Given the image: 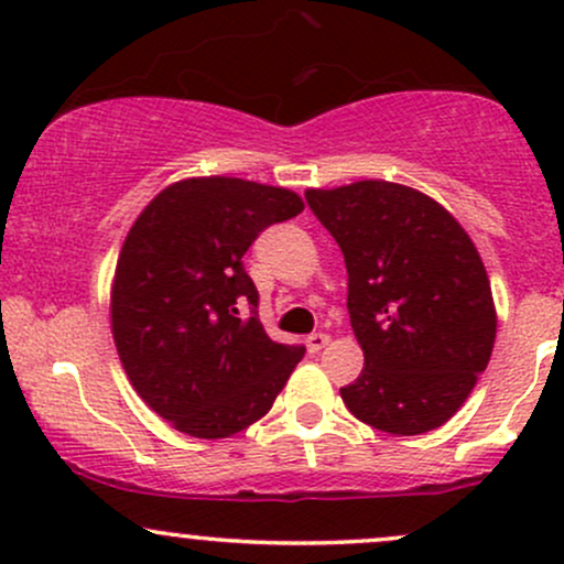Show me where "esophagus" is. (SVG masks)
Segmentation results:
<instances>
[{"label":"esophagus","mask_w":564,"mask_h":564,"mask_svg":"<svg viewBox=\"0 0 564 564\" xmlns=\"http://www.w3.org/2000/svg\"><path fill=\"white\" fill-rule=\"evenodd\" d=\"M328 341H332V336H328V334H310L304 345H307L310 352H321V349L326 347Z\"/></svg>","instance_id":"obj_1"}]
</instances>
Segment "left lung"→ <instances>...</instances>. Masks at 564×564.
<instances>
[{
  "label": "left lung",
  "mask_w": 564,
  "mask_h": 564,
  "mask_svg": "<svg viewBox=\"0 0 564 564\" xmlns=\"http://www.w3.org/2000/svg\"><path fill=\"white\" fill-rule=\"evenodd\" d=\"M304 198L345 254L349 323L366 358L341 400L390 435L437 430L494 352L498 318L480 251L416 187L358 180Z\"/></svg>",
  "instance_id": "8db88e82"
}]
</instances>
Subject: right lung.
<instances>
[{
  "label": "right lung",
  "instance_id": "1",
  "mask_svg": "<svg viewBox=\"0 0 564 564\" xmlns=\"http://www.w3.org/2000/svg\"><path fill=\"white\" fill-rule=\"evenodd\" d=\"M289 187L241 177L166 185L129 228L111 283V334L129 384L174 430L230 437L275 403L304 347L278 345L238 304L257 307L243 254L296 217Z\"/></svg>",
  "mask_w": 564,
  "mask_h": 564
}]
</instances>
